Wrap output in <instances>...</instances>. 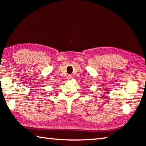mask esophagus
<instances>
[{"label": "esophagus", "mask_w": 146, "mask_h": 146, "mask_svg": "<svg viewBox=\"0 0 146 146\" xmlns=\"http://www.w3.org/2000/svg\"><path fill=\"white\" fill-rule=\"evenodd\" d=\"M67 78H68V80H70V79L72 78V77H71V75H68V76H67Z\"/></svg>", "instance_id": "1"}]
</instances>
